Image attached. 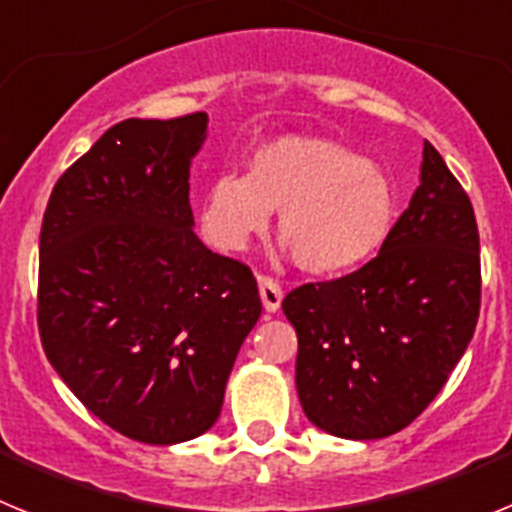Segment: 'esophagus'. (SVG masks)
<instances>
[{"instance_id":"34e87169","label":"esophagus","mask_w":512,"mask_h":512,"mask_svg":"<svg viewBox=\"0 0 512 512\" xmlns=\"http://www.w3.org/2000/svg\"><path fill=\"white\" fill-rule=\"evenodd\" d=\"M259 295H261V302H264V307L269 312L279 310V305H282V287H279L277 279L271 277H259Z\"/></svg>"}]
</instances>
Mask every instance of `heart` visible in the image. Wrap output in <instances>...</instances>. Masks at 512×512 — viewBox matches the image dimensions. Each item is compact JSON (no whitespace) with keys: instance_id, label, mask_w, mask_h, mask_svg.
Listing matches in <instances>:
<instances>
[{"instance_id":"1","label":"heart","mask_w":512,"mask_h":512,"mask_svg":"<svg viewBox=\"0 0 512 512\" xmlns=\"http://www.w3.org/2000/svg\"><path fill=\"white\" fill-rule=\"evenodd\" d=\"M279 210V235L307 274L330 277L366 264L397 215L390 176L348 148L284 135L251 153L246 176L223 171L207 184L200 223L220 251H243Z\"/></svg>"}]
</instances>
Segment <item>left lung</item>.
<instances>
[{
    "mask_svg": "<svg viewBox=\"0 0 512 512\" xmlns=\"http://www.w3.org/2000/svg\"><path fill=\"white\" fill-rule=\"evenodd\" d=\"M474 207L425 140L420 187L369 264L282 300L312 423L372 441L413 423L449 382L479 318Z\"/></svg>",
    "mask_w": 512,
    "mask_h": 512,
    "instance_id": "obj_1",
    "label": "left lung"
}]
</instances>
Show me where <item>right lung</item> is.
<instances>
[{"label":"right lung","instance_id":"obj_1","mask_svg":"<svg viewBox=\"0 0 512 512\" xmlns=\"http://www.w3.org/2000/svg\"><path fill=\"white\" fill-rule=\"evenodd\" d=\"M205 130V112L117 122L63 171L40 228L45 356L89 413L153 446L212 428L261 315L253 271L192 230Z\"/></svg>","mask_w":512,"mask_h":512}]
</instances>
